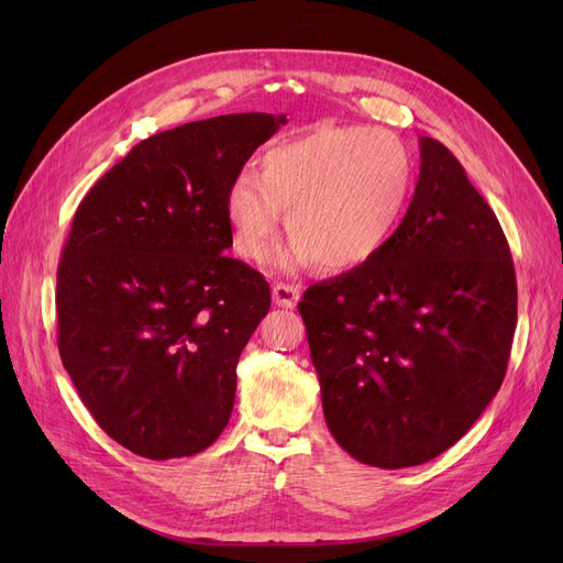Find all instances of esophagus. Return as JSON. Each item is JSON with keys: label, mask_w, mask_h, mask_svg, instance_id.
<instances>
[{"label": "esophagus", "mask_w": 563, "mask_h": 563, "mask_svg": "<svg viewBox=\"0 0 563 563\" xmlns=\"http://www.w3.org/2000/svg\"><path fill=\"white\" fill-rule=\"evenodd\" d=\"M272 298L279 305V308H296V302L300 298V288L294 284H275L272 288Z\"/></svg>", "instance_id": "obj_1"}]
</instances>
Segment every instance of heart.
<instances>
[{
    "instance_id": "1",
    "label": "heart",
    "mask_w": 563,
    "mask_h": 563,
    "mask_svg": "<svg viewBox=\"0 0 563 563\" xmlns=\"http://www.w3.org/2000/svg\"><path fill=\"white\" fill-rule=\"evenodd\" d=\"M413 159L395 133L319 126L269 145L261 174L242 172L225 195L234 249L261 263L275 249L282 211L286 265L345 272L368 263L406 211Z\"/></svg>"
}]
</instances>
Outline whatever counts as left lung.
<instances>
[{
    "instance_id": "1",
    "label": "left lung",
    "mask_w": 563,
    "mask_h": 563,
    "mask_svg": "<svg viewBox=\"0 0 563 563\" xmlns=\"http://www.w3.org/2000/svg\"><path fill=\"white\" fill-rule=\"evenodd\" d=\"M323 418L360 463L422 465L503 385L517 329L505 232L449 147L420 139V178L373 258L302 294Z\"/></svg>"
}]
</instances>
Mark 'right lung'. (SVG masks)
<instances>
[{"mask_svg":"<svg viewBox=\"0 0 563 563\" xmlns=\"http://www.w3.org/2000/svg\"><path fill=\"white\" fill-rule=\"evenodd\" d=\"M282 124L242 112L150 135L75 213L58 263V352L96 422L135 455H195L232 416L236 362L269 286L223 253L225 195Z\"/></svg>","mask_w":563,"mask_h":563,"instance_id":"obj_1","label":"right lung"}]
</instances>
